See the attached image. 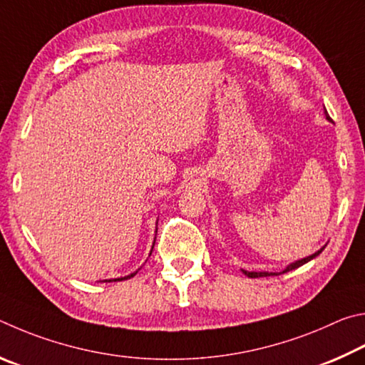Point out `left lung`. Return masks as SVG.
Segmentation results:
<instances>
[{"mask_svg":"<svg viewBox=\"0 0 365 365\" xmlns=\"http://www.w3.org/2000/svg\"><path fill=\"white\" fill-rule=\"evenodd\" d=\"M325 117H327V120L329 121H331V118L329 117V113H327V110H325ZM325 247H322L321 250L319 252H316L314 255H311V257H306V258H303V259H299V261H295V263H292L290 266H287L285 269L282 271V272H279V274H284V272H289V271H293V269H297V267H299V266H303V264H306L308 263V261H311L312 258H316L319 253H322V250H324ZM244 274L245 276H248V277H252V279H255V277H269V276H279L277 272H250V271H244Z\"/></svg>","mask_w":365,"mask_h":365,"instance_id":"8db88e82","label":"left lung"}]
</instances>
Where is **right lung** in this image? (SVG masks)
<instances>
[{"instance_id": "1", "label": "right lung", "mask_w": 365, "mask_h": 365, "mask_svg": "<svg viewBox=\"0 0 365 365\" xmlns=\"http://www.w3.org/2000/svg\"><path fill=\"white\" fill-rule=\"evenodd\" d=\"M152 253V252H150ZM138 272V271H136ZM136 272H133V274H130V276H126V277H120V279H113L115 282H117V280H126V279H131V277H134V274ZM104 282H112V279H108V280H104Z\"/></svg>"}]
</instances>
